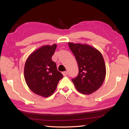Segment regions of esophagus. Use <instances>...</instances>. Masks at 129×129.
<instances>
[{
  "mask_svg": "<svg viewBox=\"0 0 129 129\" xmlns=\"http://www.w3.org/2000/svg\"><path fill=\"white\" fill-rule=\"evenodd\" d=\"M62 75L64 76H66L67 75H68V72L67 71H65V72H63L62 73Z\"/></svg>",
  "mask_w": 129,
  "mask_h": 129,
  "instance_id": "obj_1",
  "label": "esophagus"
}]
</instances>
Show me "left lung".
Wrapping results in <instances>:
<instances>
[{"label": "left lung", "mask_w": 129, "mask_h": 129, "mask_svg": "<svg viewBox=\"0 0 129 129\" xmlns=\"http://www.w3.org/2000/svg\"><path fill=\"white\" fill-rule=\"evenodd\" d=\"M77 62L78 74L72 81L77 90L90 94L98 90L106 76V66L102 54L88 44L68 43Z\"/></svg>", "instance_id": "8db88e82"}]
</instances>
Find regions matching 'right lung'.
<instances>
[{"mask_svg": "<svg viewBox=\"0 0 129 129\" xmlns=\"http://www.w3.org/2000/svg\"><path fill=\"white\" fill-rule=\"evenodd\" d=\"M57 44L44 45L35 51L26 60L24 78L30 90L36 94L48 97L53 94L63 77L52 60Z\"/></svg>", "mask_w": 129, "mask_h": 129, "instance_id": "right-lung-1", "label": "right lung"}]
</instances>
